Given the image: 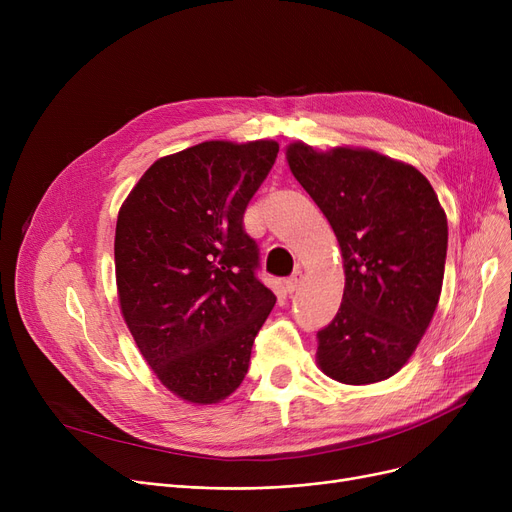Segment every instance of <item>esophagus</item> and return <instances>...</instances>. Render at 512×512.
Masks as SVG:
<instances>
[{"mask_svg":"<svg viewBox=\"0 0 512 512\" xmlns=\"http://www.w3.org/2000/svg\"><path fill=\"white\" fill-rule=\"evenodd\" d=\"M301 282H303V272L297 270V272H294V274L286 280V290H288V292H294V290H297V288L301 286Z\"/></svg>","mask_w":512,"mask_h":512,"instance_id":"obj_1","label":"esophagus"}]
</instances>
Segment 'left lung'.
<instances>
[{"instance_id":"8db88e82","label":"left lung","mask_w":512,"mask_h":512,"mask_svg":"<svg viewBox=\"0 0 512 512\" xmlns=\"http://www.w3.org/2000/svg\"><path fill=\"white\" fill-rule=\"evenodd\" d=\"M286 161L328 218L344 263L340 309L317 332V367L348 386L388 380L440 301L448 222L438 195L411 164L363 147L297 141Z\"/></svg>"}]
</instances>
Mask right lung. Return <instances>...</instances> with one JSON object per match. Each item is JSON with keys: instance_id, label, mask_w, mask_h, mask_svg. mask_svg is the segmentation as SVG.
I'll return each mask as SVG.
<instances>
[{"instance_id": "1", "label": "right lung", "mask_w": 512, "mask_h": 512, "mask_svg": "<svg viewBox=\"0 0 512 512\" xmlns=\"http://www.w3.org/2000/svg\"><path fill=\"white\" fill-rule=\"evenodd\" d=\"M276 141H205L159 157L124 199L114 240L120 311L147 365L178 398L215 405L245 380L276 305L242 215Z\"/></svg>"}]
</instances>
